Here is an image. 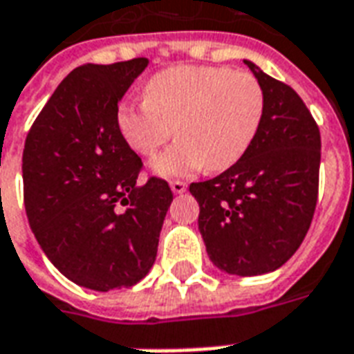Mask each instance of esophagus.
Masks as SVG:
<instances>
[{
    "label": "esophagus",
    "mask_w": 354,
    "mask_h": 354,
    "mask_svg": "<svg viewBox=\"0 0 354 354\" xmlns=\"http://www.w3.org/2000/svg\"><path fill=\"white\" fill-rule=\"evenodd\" d=\"M170 189L174 191V193H184V191L187 189V184L182 182V180H172V182H170Z\"/></svg>",
    "instance_id": "34e87169"
}]
</instances>
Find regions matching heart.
Returning a JSON list of instances; mask_svg holds the SVG:
<instances>
[{"mask_svg": "<svg viewBox=\"0 0 354 354\" xmlns=\"http://www.w3.org/2000/svg\"><path fill=\"white\" fill-rule=\"evenodd\" d=\"M266 95L255 75L212 65H178L146 84V99L118 106V129L138 156H153L176 127L178 138L151 161L163 178L208 167L225 170L250 150L263 124Z\"/></svg>", "mask_w": 354, "mask_h": 354, "instance_id": "obj_1", "label": "heart"}]
</instances>
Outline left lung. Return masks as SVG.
<instances>
[{
  "label": "left lung",
  "instance_id": "8db88e82",
  "mask_svg": "<svg viewBox=\"0 0 354 354\" xmlns=\"http://www.w3.org/2000/svg\"><path fill=\"white\" fill-rule=\"evenodd\" d=\"M261 82L266 111L240 161L189 185L198 230L217 268L259 276L289 261L310 230L319 195L321 133L297 91L245 62Z\"/></svg>",
  "mask_w": 354,
  "mask_h": 354
}]
</instances>
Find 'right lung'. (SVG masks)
Wrapping results in <instances>:
<instances>
[{"label": "right lung", "mask_w": 354, "mask_h": 354, "mask_svg": "<svg viewBox=\"0 0 354 354\" xmlns=\"http://www.w3.org/2000/svg\"><path fill=\"white\" fill-rule=\"evenodd\" d=\"M148 59L80 65L39 112L22 153L24 206L46 257L93 290L138 283L172 203L167 180L138 184L142 159L118 129V101Z\"/></svg>", "instance_id": "1"}]
</instances>
